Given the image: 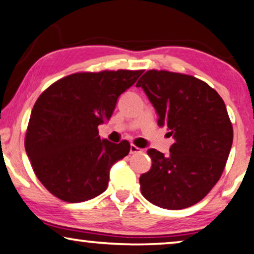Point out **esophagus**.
<instances>
[{
  "label": "esophagus",
  "instance_id": "34e87169",
  "mask_svg": "<svg viewBox=\"0 0 254 254\" xmlns=\"http://www.w3.org/2000/svg\"><path fill=\"white\" fill-rule=\"evenodd\" d=\"M141 151H142L141 149L137 148L136 145H134V144L130 145V150H129V152H130L131 155H133V154H138V152H141Z\"/></svg>",
  "mask_w": 254,
  "mask_h": 254
}]
</instances>
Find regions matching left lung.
<instances>
[{"label":"left lung","instance_id":"8db88e82","mask_svg":"<svg viewBox=\"0 0 254 254\" xmlns=\"http://www.w3.org/2000/svg\"><path fill=\"white\" fill-rule=\"evenodd\" d=\"M136 86L155 107L159 126L175 138L169 156L147 151L152 165L140 177L142 195L165 209L193 206L221 178L232 145L223 99L206 82L166 70H148Z\"/></svg>","mask_w":254,"mask_h":254}]
</instances>
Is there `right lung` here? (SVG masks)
Returning <instances> with one entry per match:
<instances>
[{"mask_svg": "<svg viewBox=\"0 0 254 254\" xmlns=\"http://www.w3.org/2000/svg\"><path fill=\"white\" fill-rule=\"evenodd\" d=\"M143 70L77 72L39 96L31 112L25 150L40 183L67 202L91 200L107 189L110 170L130 150L129 142L100 138L121 93Z\"/></svg>", "mask_w": 254, "mask_h": 254, "instance_id": "obj_1", "label": "right lung"}]
</instances>
